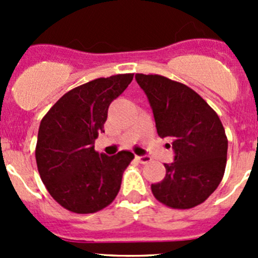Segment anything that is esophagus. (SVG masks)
Segmentation results:
<instances>
[{
    "label": "esophagus",
    "instance_id": "1",
    "mask_svg": "<svg viewBox=\"0 0 258 258\" xmlns=\"http://www.w3.org/2000/svg\"><path fill=\"white\" fill-rule=\"evenodd\" d=\"M136 158L140 163H142V165H146V163L151 162L150 156H136Z\"/></svg>",
    "mask_w": 258,
    "mask_h": 258
}]
</instances>
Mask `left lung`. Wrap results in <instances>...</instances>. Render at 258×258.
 <instances>
[{"label":"left lung","mask_w":258,"mask_h":258,"mask_svg":"<svg viewBox=\"0 0 258 258\" xmlns=\"http://www.w3.org/2000/svg\"><path fill=\"white\" fill-rule=\"evenodd\" d=\"M148 98L160 137L172 139L175 161L151 186L161 204L187 210L206 201L222 181L228 141L220 117L183 83L160 75L136 74Z\"/></svg>","instance_id":"left-lung-1"}]
</instances>
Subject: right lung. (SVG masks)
<instances>
[{"instance_id":"1","label":"right lung","mask_w":258,"mask_h":258,"mask_svg":"<svg viewBox=\"0 0 258 258\" xmlns=\"http://www.w3.org/2000/svg\"><path fill=\"white\" fill-rule=\"evenodd\" d=\"M134 74L96 79L64 93L42 118L36 145L38 173L53 200L75 213H95L116 199L122 175L135 158L130 151L113 156L95 151L105 132L110 103Z\"/></svg>"}]
</instances>
